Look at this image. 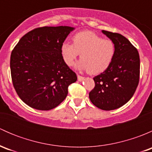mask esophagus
I'll list each match as a JSON object with an SVG mask.
<instances>
[{
    "label": "esophagus",
    "mask_w": 152,
    "mask_h": 152,
    "mask_svg": "<svg viewBox=\"0 0 152 152\" xmlns=\"http://www.w3.org/2000/svg\"><path fill=\"white\" fill-rule=\"evenodd\" d=\"M77 78H78V81H79V82H82V81H83L84 79H85V77H83V76H80V75H78Z\"/></svg>",
    "instance_id": "esophagus-1"
}]
</instances>
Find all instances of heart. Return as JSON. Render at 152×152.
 <instances>
[{"label": "heart", "instance_id": "heart-1", "mask_svg": "<svg viewBox=\"0 0 152 152\" xmlns=\"http://www.w3.org/2000/svg\"><path fill=\"white\" fill-rule=\"evenodd\" d=\"M115 52V44L111 39H104L90 31L76 34L73 37V44L65 42L61 46L62 58L67 65L72 66L81 53L77 67L88 70L90 74H99L107 70Z\"/></svg>", "mask_w": 152, "mask_h": 152}]
</instances>
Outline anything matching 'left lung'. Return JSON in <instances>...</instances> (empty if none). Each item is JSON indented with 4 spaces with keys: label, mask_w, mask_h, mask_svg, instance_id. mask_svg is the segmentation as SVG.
<instances>
[{
    "label": "left lung",
    "mask_w": 152,
    "mask_h": 152,
    "mask_svg": "<svg viewBox=\"0 0 152 152\" xmlns=\"http://www.w3.org/2000/svg\"><path fill=\"white\" fill-rule=\"evenodd\" d=\"M115 44L111 64L93 78L95 87L89 93L92 103L103 110L119 108L131 99L140 78V56L128 39L118 33L102 30Z\"/></svg>",
    "instance_id": "obj_1"
}]
</instances>
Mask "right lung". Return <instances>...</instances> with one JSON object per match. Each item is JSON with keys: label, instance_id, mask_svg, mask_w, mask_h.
<instances>
[{"label": "right lung", "instance_id": "right-lung-1", "mask_svg": "<svg viewBox=\"0 0 152 152\" xmlns=\"http://www.w3.org/2000/svg\"><path fill=\"white\" fill-rule=\"evenodd\" d=\"M74 29L44 26L26 34L11 53L13 86L21 100L39 110H50L66 98L76 74L62 58L61 46Z\"/></svg>", "mask_w": 152, "mask_h": 152}]
</instances>
